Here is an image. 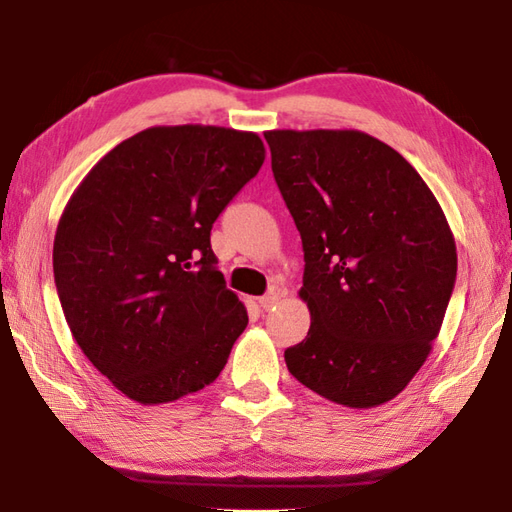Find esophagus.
<instances>
[{
    "label": "esophagus",
    "mask_w": 512,
    "mask_h": 512,
    "mask_svg": "<svg viewBox=\"0 0 512 512\" xmlns=\"http://www.w3.org/2000/svg\"><path fill=\"white\" fill-rule=\"evenodd\" d=\"M277 301H279L277 292H268V295L259 297V306H262V308L268 312V310H273V308L277 306Z\"/></svg>",
    "instance_id": "1"
}]
</instances>
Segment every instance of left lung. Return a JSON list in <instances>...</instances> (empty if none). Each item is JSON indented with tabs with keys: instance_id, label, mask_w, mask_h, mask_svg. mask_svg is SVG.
I'll list each match as a JSON object with an SVG mask.
<instances>
[{
	"instance_id": "obj_1",
	"label": "left lung",
	"mask_w": 512,
	"mask_h": 512,
	"mask_svg": "<svg viewBox=\"0 0 512 512\" xmlns=\"http://www.w3.org/2000/svg\"><path fill=\"white\" fill-rule=\"evenodd\" d=\"M303 244L310 330L284 352L301 385L345 407L396 398L427 361L458 275L436 195L356 129L264 134Z\"/></svg>"
}]
</instances>
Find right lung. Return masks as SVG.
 <instances>
[{"mask_svg":"<svg viewBox=\"0 0 512 512\" xmlns=\"http://www.w3.org/2000/svg\"><path fill=\"white\" fill-rule=\"evenodd\" d=\"M264 158L253 132L149 127L72 193L54 284L74 341L127 398L178 400L224 369L248 314L215 268L211 228Z\"/></svg>","mask_w":512,"mask_h":512,"instance_id":"1","label":"right lung"}]
</instances>
